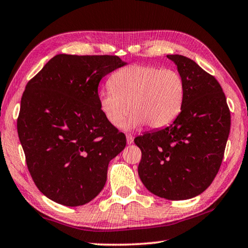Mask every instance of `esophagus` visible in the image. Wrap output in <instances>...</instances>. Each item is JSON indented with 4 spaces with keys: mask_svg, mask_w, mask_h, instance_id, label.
Returning <instances> with one entry per match:
<instances>
[{
    "mask_svg": "<svg viewBox=\"0 0 248 248\" xmlns=\"http://www.w3.org/2000/svg\"><path fill=\"white\" fill-rule=\"evenodd\" d=\"M125 139H127V143L128 144H132L133 143V137L131 136V134H127V136H125Z\"/></svg>",
    "mask_w": 248,
    "mask_h": 248,
    "instance_id": "obj_1",
    "label": "esophagus"
}]
</instances>
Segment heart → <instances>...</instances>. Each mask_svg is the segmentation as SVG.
<instances>
[{
    "label": "heart",
    "instance_id": "obj_1",
    "mask_svg": "<svg viewBox=\"0 0 248 248\" xmlns=\"http://www.w3.org/2000/svg\"><path fill=\"white\" fill-rule=\"evenodd\" d=\"M109 84L98 93V104L112 125H118L131 109L133 114L123 128L137 129L145 124L162 128L177 117L183 106L184 82L173 70L133 64L115 72Z\"/></svg>",
    "mask_w": 248,
    "mask_h": 248
}]
</instances>
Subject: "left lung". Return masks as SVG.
I'll return each instance as SVG.
<instances>
[{"instance_id": "left-lung-1", "label": "left lung", "mask_w": 248, "mask_h": 248, "mask_svg": "<svg viewBox=\"0 0 248 248\" xmlns=\"http://www.w3.org/2000/svg\"><path fill=\"white\" fill-rule=\"evenodd\" d=\"M167 58L184 82L183 106L171 124L134 139L142 152L138 173L155 196L186 200L207 189L219 171L231 115L215 77L187 57Z\"/></svg>"}]
</instances>
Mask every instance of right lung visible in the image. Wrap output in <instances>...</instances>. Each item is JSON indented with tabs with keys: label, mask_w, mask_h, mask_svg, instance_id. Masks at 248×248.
Here are the masks:
<instances>
[{
	"label": "right lung",
	"mask_w": 248,
	"mask_h": 248,
	"mask_svg": "<svg viewBox=\"0 0 248 248\" xmlns=\"http://www.w3.org/2000/svg\"><path fill=\"white\" fill-rule=\"evenodd\" d=\"M117 56L57 54L27 83L17 132L36 186L54 202L83 205L107 180L125 136L105 118L100 79L125 65Z\"/></svg>",
	"instance_id": "right-lung-1"
}]
</instances>
